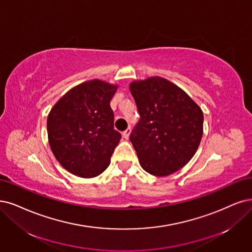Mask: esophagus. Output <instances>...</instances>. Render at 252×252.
<instances>
[{"label": "esophagus", "instance_id": "esophagus-1", "mask_svg": "<svg viewBox=\"0 0 252 252\" xmlns=\"http://www.w3.org/2000/svg\"><path fill=\"white\" fill-rule=\"evenodd\" d=\"M129 134H131V128H126L125 132H123V137L125 138V139H128V137H129Z\"/></svg>", "mask_w": 252, "mask_h": 252}]
</instances>
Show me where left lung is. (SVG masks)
Listing matches in <instances>:
<instances>
[{"label":"left lung","mask_w":252,"mask_h":252,"mask_svg":"<svg viewBox=\"0 0 252 252\" xmlns=\"http://www.w3.org/2000/svg\"><path fill=\"white\" fill-rule=\"evenodd\" d=\"M128 87L140 114L129 136L139 163L155 176L180 170L200 144L202 110L182 88L159 76L135 80Z\"/></svg>","instance_id":"8db88e82"}]
</instances>
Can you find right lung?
I'll return each instance as SVG.
<instances>
[{
  "mask_svg": "<svg viewBox=\"0 0 252 252\" xmlns=\"http://www.w3.org/2000/svg\"><path fill=\"white\" fill-rule=\"evenodd\" d=\"M118 88L99 79L83 82L59 98L48 115L49 144L64 169L83 179L104 172L121 135L110 101Z\"/></svg>",
  "mask_w": 252,
  "mask_h": 252,
  "instance_id": "right-lung-1",
  "label": "right lung"
}]
</instances>
